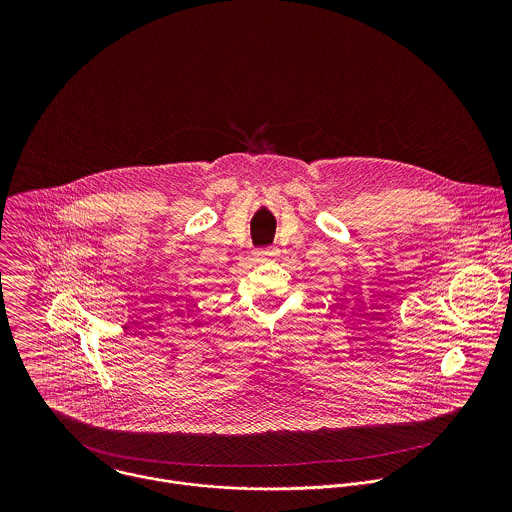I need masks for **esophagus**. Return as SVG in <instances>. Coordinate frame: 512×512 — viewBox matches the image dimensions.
Segmentation results:
<instances>
[{
  "label": "esophagus",
  "mask_w": 512,
  "mask_h": 512,
  "mask_svg": "<svg viewBox=\"0 0 512 512\" xmlns=\"http://www.w3.org/2000/svg\"><path fill=\"white\" fill-rule=\"evenodd\" d=\"M278 254L276 248H264V250H258V256L260 260H268V258H274Z\"/></svg>",
  "instance_id": "34e87169"
}]
</instances>
